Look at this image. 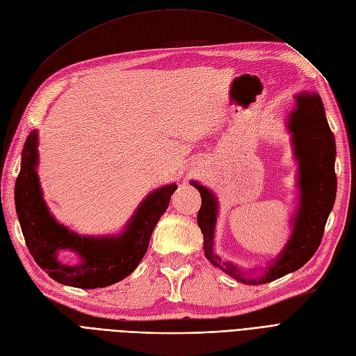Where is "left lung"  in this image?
Instances as JSON below:
<instances>
[{
	"mask_svg": "<svg viewBox=\"0 0 356 356\" xmlns=\"http://www.w3.org/2000/svg\"><path fill=\"white\" fill-rule=\"evenodd\" d=\"M296 108L289 113L288 130L292 133L295 158L300 162L298 187L300 207L293 216V229L288 244L276 260L259 277H247L236 266L222 261L213 250L218 218V198L202 184L191 181L202 195L197 223L204 238L207 260L227 276L247 285H263L301 268L317 251L327 219L334 204L337 178L334 174V136L325 120L321 97L317 93L302 92L296 97Z\"/></svg>",
	"mask_w": 356,
	"mask_h": 356,
	"instance_id": "1",
	"label": "left lung"
}]
</instances>
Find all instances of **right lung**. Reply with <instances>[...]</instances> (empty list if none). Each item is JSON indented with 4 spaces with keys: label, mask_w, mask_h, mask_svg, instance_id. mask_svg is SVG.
<instances>
[{
    "label": "right lung",
    "mask_w": 356,
    "mask_h": 356,
    "mask_svg": "<svg viewBox=\"0 0 356 356\" xmlns=\"http://www.w3.org/2000/svg\"><path fill=\"white\" fill-rule=\"evenodd\" d=\"M38 131L27 137L16 181V210L32 257L54 280L67 286L96 289L113 285L131 275L149 247L156 223L168 209L177 184L152 191L137 207L118 235L83 236L58 223L42 197L38 168ZM70 249L81 257L76 266L63 265L58 251Z\"/></svg>",
    "instance_id": "obj_1"
}]
</instances>
